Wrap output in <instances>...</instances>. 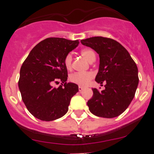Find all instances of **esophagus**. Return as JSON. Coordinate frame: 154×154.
Here are the masks:
<instances>
[{
    "label": "esophagus",
    "mask_w": 154,
    "mask_h": 154,
    "mask_svg": "<svg viewBox=\"0 0 154 154\" xmlns=\"http://www.w3.org/2000/svg\"><path fill=\"white\" fill-rule=\"evenodd\" d=\"M78 89H79V91H80V92H81V91L83 89V86H79Z\"/></svg>",
    "instance_id": "34e87169"
}]
</instances>
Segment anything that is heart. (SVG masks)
<instances>
[{
  "instance_id": "heart-1",
  "label": "heart",
  "mask_w": 154,
  "mask_h": 154,
  "mask_svg": "<svg viewBox=\"0 0 154 154\" xmlns=\"http://www.w3.org/2000/svg\"><path fill=\"white\" fill-rule=\"evenodd\" d=\"M82 56L86 59L89 62H91L95 54L93 50L89 48H84L80 51ZM64 64L67 69L70 70L72 66V56L71 54H68L64 59ZM93 77V74L91 72H76L70 76V80L72 83H76L80 86H86L89 83Z\"/></svg>"
}]
</instances>
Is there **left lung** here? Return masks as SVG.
Segmentation results:
<instances>
[{
    "instance_id": "8db88e82",
    "label": "left lung",
    "mask_w": 154,
    "mask_h": 154,
    "mask_svg": "<svg viewBox=\"0 0 154 154\" xmlns=\"http://www.w3.org/2000/svg\"><path fill=\"white\" fill-rule=\"evenodd\" d=\"M99 56V68L95 81L105 89H92L93 95L87 105L97 117L113 118L126 110L135 96L138 85L137 65L129 52L117 41L103 37L80 41Z\"/></svg>"
}]
</instances>
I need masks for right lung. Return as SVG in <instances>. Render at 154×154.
I'll list each match as a JSON object with an SVG mask.
<instances>
[{
  "instance_id": "right-lung-1",
  "label": "right lung",
  "mask_w": 154,
  "mask_h": 154,
  "mask_svg": "<svg viewBox=\"0 0 154 154\" xmlns=\"http://www.w3.org/2000/svg\"><path fill=\"white\" fill-rule=\"evenodd\" d=\"M80 44L78 41L50 37L31 50L20 69L19 89L27 109L36 118L52 121L68 112L78 86L67 83L65 57ZM61 85L53 87L54 83Z\"/></svg>"
}]
</instances>
